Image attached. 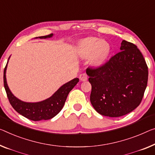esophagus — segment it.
<instances>
[{
	"mask_svg": "<svg viewBox=\"0 0 155 155\" xmlns=\"http://www.w3.org/2000/svg\"><path fill=\"white\" fill-rule=\"evenodd\" d=\"M79 79L81 81H87V75L86 74H80L79 76Z\"/></svg>",
	"mask_w": 155,
	"mask_h": 155,
	"instance_id": "obj_1",
	"label": "esophagus"
}]
</instances>
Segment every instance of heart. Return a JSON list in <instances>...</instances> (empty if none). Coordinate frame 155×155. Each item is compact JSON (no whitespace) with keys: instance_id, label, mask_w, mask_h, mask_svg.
I'll list each match as a JSON object with an SVG mask.
<instances>
[{"instance_id":"heart-1","label":"heart","mask_w":155,"mask_h":155,"mask_svg":"<svg viewBox=\"0 0 155 155\" xmlns=\"http://www.w3.org/2000/svg\"><path fill=\"white\" fill-rule=\"evenodd\" d=\"M78 50L81 58L87 59L90 58L91 64L97 68L103 65L107 61L110 47L106 41L91 37L81 41Z\"/></svg>"}]
</instances>
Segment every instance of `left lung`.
Wrapping results in <instances>:
<instances>
[{
  "label": "left lung",
  "mask_w": 155,
  "mask_h": 155,
  "mask_svg": "<svg viewBox=\"0 0 155 155\" xmlns=\"http://www.w3.org/2000/svg\"><path fill=\"white\" fill-rule=\"evenodd\" d=\"M117 53L103 66L87 68L91 102L99 114L120 117L135 109L147 87L148 70L137 46L123 40Z\"/></svg>",
  "instance_id": "1"
}]
</instances>
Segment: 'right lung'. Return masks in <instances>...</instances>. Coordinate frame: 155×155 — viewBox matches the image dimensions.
<instances>
[{"label": "right lung", "instance_id": "1", "mask_svg": "<svg viewBox=\"0 0 155 155\" xmlns=\"http://www.w3.org/2000/svg\"><path fill=\"white\" fill-rule=\"evenodd\" d=\"M54 34H51L48 35L39 37V38L47 39L52 38ZM8 61L4 70L3 81L4 87L9 101L16 111L26 118L33 121L49 120L55 117L63 108L69 92L73 89V87L77 84L79 81L78 78L70 81L60 87L50 97L45 100L38 102H26L16 97L9 88L6 79V70Z\"/></svg>", "mask_w": 155, "mask_h": 155}]
</instances>
